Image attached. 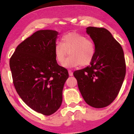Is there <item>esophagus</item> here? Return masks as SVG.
<instances>
[{
    "label": "esophagus",
    "mask_w": 134,
    "mask_h": 134,
    "mask_svg": "<svg viewBox=\"0 0 134 134\" xmlns=\"http://www.w3.org/2000/svg\"><path fill=\"white\" fill-rule=\"evenodd\" d=\"M69 74L70 76H73V72H72L71 70H69Z\"/></svg>",
    "instance_id": "esophagus-1"
}]
</instances>
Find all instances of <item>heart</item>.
Segmentation results:
<instances>
[{
  "instance_id": "heart-1",
  "label": "heart",
  "mask_w": 134,
  "mask_h": 134,
  "mask_svg": "<svg viewBox=\"0 0 134 134\" xmlns=\"http://www.w3.org/2000/svg\"><path fill=\"white\" fill-rule=\"evenodd\" d=\"M95 52L96 48L93 41L77 33L64 35L61 43L57 42L55 46V58L59 64H62L68 53L70 55L62 64L66 69L89 65L93 61Z\"/></svg>"
}]
</instances>
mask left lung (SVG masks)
Returning <instances> with one entry per match:
<instances>
[{
  "label": "left lung",
  "mask_w": 134,
  "mask_h": 134,
  "mask_svg": "<svg viewBox=\"0 0 134 134\" xmlns=\"http://www.w3.org/2000/svg\"><path fill=\"white\" fill-rule=\"evenodd\" d=\"M86 33L94 43L95 55L90 65L73 74L86 103L101 108L111 104L120 90L126 72L124 53L107 29L90 26Z\"/></svg>",
  "instance_id": "obj_1"
}]
</instances>
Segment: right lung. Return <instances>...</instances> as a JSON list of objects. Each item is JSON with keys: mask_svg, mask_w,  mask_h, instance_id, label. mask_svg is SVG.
Here are the masks:
<instances>
[{"mask_svg": "<svg viewBox=\"0 0 134 134\" xmlns=\"http://www.w3.org/2000/svg\"><path fill=\"white\" fill-rule=\"evenodd\" d=\"M58 35L55 30L37 31L17 47L9 62L17 93L32 110L47 116L60 107L69 77L55 58Z\"/></svg>", "mask_w": 134, "mask_h": 134, "instance_id": "add662e5", "label": "right lung"}]
</instances>
